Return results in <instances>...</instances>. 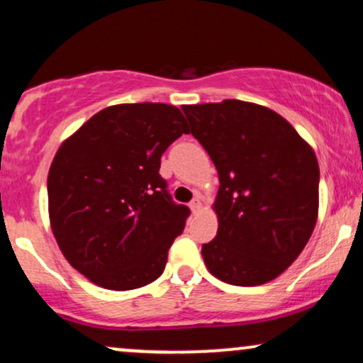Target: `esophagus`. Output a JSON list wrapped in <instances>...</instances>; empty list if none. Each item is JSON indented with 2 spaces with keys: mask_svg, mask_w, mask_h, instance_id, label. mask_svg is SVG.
I'll use <instances>...</instances> for the list:
<instances>
[{
  "mask_svg": "<svg viewBox=\"0 0 363 363\" xmlns=\"http://www.w3.org/2000/svg\"><path fill=\"white\" fill-rule=\"evenodd\" d=\"M189 208H191V211H193V213H198V211L201 210V198H199V196H196L193 201H191Z\"/></svg>",
  "mask_w": 363,
  "mask_h": 363,
  "instance_id": "1",
  "label": "esophagus"
}]
</instances>
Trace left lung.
Instances as JSON below:
<instances>
[{
    "instance_id": "obj_1",
    "label": "left lung",
    "mask_w": 363,
    "mask_h": 363,
    "mask_svg": "<svg viewBox=\"0 0 363 363\" xmlns=\"http://www.w3.org/2000/svg\"><path fill=\"white\" fill-rule=\"evenodd\" d=\"M189 133L218 172V232L203 244L208 272L237 286L274 280L309 242L319 211L311 145L264 106L227 101L182 106Z\"/></svg>"
}]
</instances>
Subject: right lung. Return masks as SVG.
<instances>
[{
  "mask_svg": "<svg viewBox=\"0 0 363 363\" xmlns=\"http://www.w3.org/2000/svg\"><path fill=\"white\" fill-rule=\"evenodd\" d=\"M169 104L97 112L57 148L48 176L49 220L62 256L95 285L124 291L155 281L189 208L160 177L162 153L187 135Z\"/></svg>",
  "mask_w": 363,
  "mask_h": 363,
  "instance_id": "1",
  "label": "right lung"
}]
</instances>
